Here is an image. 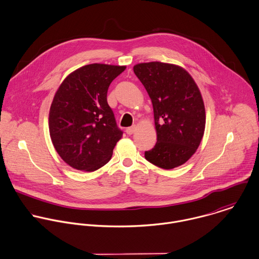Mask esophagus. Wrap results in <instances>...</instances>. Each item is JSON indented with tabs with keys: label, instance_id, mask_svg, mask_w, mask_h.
Returning a JSON list of instances; mask_svg holds the SVG:
<instances>
[{
	"label": "esophagus",
	"instance_id": "34e87169",
	"mask_svg": "<svg viewBox=\"0 0 259 259\" xmlns=\"http://www.w3.org/2000/svg\"><path fill=\"white\" fill-rule=\"evenodd\" d=\"M135 130H136V126H132V127H129V128L126 129V133H127L128 135H131V134L134 133Z\"/></svg>",
	"mask_w": 259,
	"mask_h": 259
}]
</instances>
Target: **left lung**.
Returning <instances> with one entry per match:
<instances>
[{"mask_svg":"<svg viewBox=\"0 0 259 259\" xmlns=\"http://www.w3.org/2000/svg\"><path fill=\"white\" fill-rule=\"evenodd\" d=\"M153 105L157 142L145 158L173 169L193 155L204 134V102L193 78L180 66L149 62L133 67Z\"/></svg>","mask_w":259,"mask_h":259,"instance_id":"8db88e82","label":"left lung"}]
</instances>
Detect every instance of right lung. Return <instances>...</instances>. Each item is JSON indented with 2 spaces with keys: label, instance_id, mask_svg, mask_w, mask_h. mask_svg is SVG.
Returning <instances> with one entry per match:
<instances>
[{
  "label": "right lung",
  "instance_id": "right-lung-1",
  "mask_svg": "<svg viewBox=\"0 0 259 259\" xmlns=\"http://www.w3.org/2000/svg\"><path fill=\"white\" fill-rule=\"evenodd\" d=\"M126 66L90 64L69 74L58 88L49 113L53 145L71 167L95 171L109 162L123 132L107 102L111 82Z\"/></svg>",
  "mask_w": 259,
  "mask_h": 259
}]
</instances>
